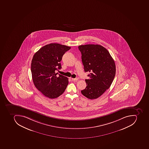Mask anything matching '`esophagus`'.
Segmentation results:
<instances>
[{"label": "esophagus", "instance_id": "esophagus-1", "mask_svg": "<svg viewBox=\"0 0 149 149\" xmlns=\"http://www.w3.org/2000/svg\"><path fill=\"white\" fill-rule=\"evenodd\" d=\"M78 78H72V81H75V82H76V81H77V80H78Z\"/></svg>", "mask_w": 149, "mask_h": 149}]
</instances>
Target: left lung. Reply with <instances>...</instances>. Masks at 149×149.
I'll return each mask as SVG.
<instances>
[{
  "label": "left lung",
  "mask_w": 149,
  "mask_h": 149,
  "mask_svg": "<svg viewBox=\"0 0 149 149\" xmlns=\"http://www.w3.org/2000/svg\"><path fill=\"white\" fill-rule=\"evenodd\" d=\"M78 49L84 71L90 73L88 75L90 79H85L86 87L81 93L88 98L95 99L111 86L116 73L115 62L109 52L101 45H81Z\"/></svg>",
  "instance_id": "8db88e82"
}]
</instances>
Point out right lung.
<instances>
[{"label": "right lung", "mask_w": 149, "mask_h": 149, "mask_svg": "<svg viewBox=\"0 0 149 149\" xmlns=\"http://www.w3.org/2000/svg\"><path fill=\"white\" fill-rule=\"evenodd\" d=\"M71 47L58 43L45 45L33 57L31 71L33 82L44 95L56 98L64 93L68 84V78L56 73L61 68L60 62L65 53Z\"/></svg>", "instance_id": "add662e5"}]
</instances>
